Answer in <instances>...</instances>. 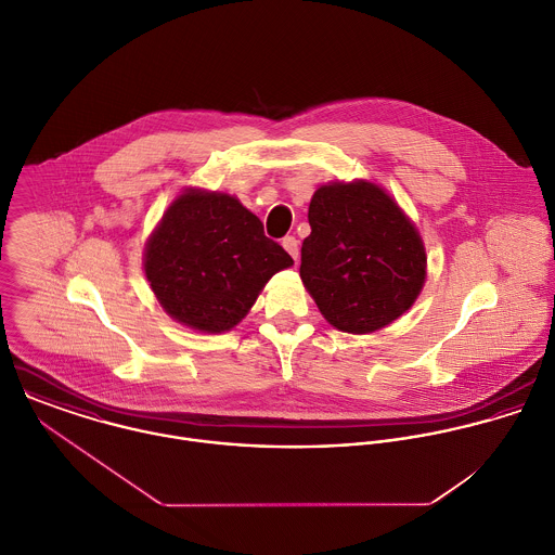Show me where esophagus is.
Masks as SVG:
<instances>
[{"label": "esophagus", "instance_id": "1", "mask_svg": "<svg viewBox=\"0 0 555 555\" xmlns=\"http://www.w3.org/2000/svg\"><path fill=\"white\" fill-rule=\"evenodd\" d=\"M282 245H284V249L297 260L299 258V241L295 237H284L282 238Z\"/></svg>", "mask_w": 555, "mask_h": 555}]
</instances>
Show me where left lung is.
<instances>
[{
    "mask_svg": "<svg viewBox=\"0 0 555 555\" xmlns=\"http://www.w3.org/2000/svg\"><path fill=\"white\" fill-rule=\"evenodd\" d=\"M301 280L320 314L344 333H374L412 308L427 256L416 227L376 183L320 185L308 211Z\"/></svg>",
    "mask_w": 555,
    "mask_h": 555,
    "instance_id": "left-lung-1",
    "label": "left lung"
}]
</instances>
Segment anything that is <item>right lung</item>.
<instances>
[{"label":"right lung","mask_w":555,"mask_h":555,"mask_svg":"<svg viewBox=\"0 0 555 555\" xmlns=\"http://www.w3.org/2000/svg\"><path fill=\"white\" fill-rule=\"evenodd\" d=\"M143 267L168 317L194 331L224 333L293 258L264 237L262 222L238 198L188 188L164 211Z\"/></svg>","instance_id":"obj_1"}]
</instances>
